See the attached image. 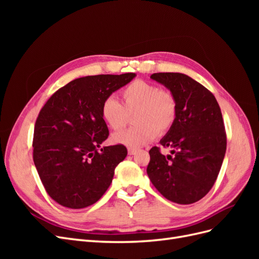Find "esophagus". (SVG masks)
<instances>
[{"instance_id": "34e87169", "label": "esophagus", "mask_w": 259, "mask_h": 259, "mask_svg": "<svg viewBox=\"0 0 259 259\" xmlns=\"http://www.w3.org/2000/svg\"><path fill=\"white\" fill-rule=\"evenodd\" d=\"M127 152H128V154H130V155H134V154H136V152H137V149H134V148H128V149H127Z\"/></svg>"}]
</instances>
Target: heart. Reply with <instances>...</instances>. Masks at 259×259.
Wrapping results in <instances>:
<instances>
[{
  "mask_svg": "<svg viewBox=\"0 0 259 259\" xmlns=\"http://www.w3.org/2000/svg\"><path fill=\"white\" fill-rule=\"evenodd\" d=\"M122 105L114 97H106L100 106V116L111 130L117 131L133 115L134 126L112 135L114 144L137 148L163 136L173 127L177 116V99L173 92L142 79L127 84L121 91Z\"/></svg>",
  "mask_w": 259,
  "mask_h": 259,
  "instance_id": "b5f03b06",
  "label": "heart"
}]
</instances>
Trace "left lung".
Instances as JSON below:
<instances>
[{
    "label": "left lung",
    "instance_id": "1",
    "mask_svg": "<svg viewBox=\"0 0 259 259\" xmlns=\"http://www.w3.org/2000/svg\"><path fill=\"white\" fill-rule=\"evenodd\" d=\"M151 79L173 92L178 110L173 127L160 142L171 149V155L152 147L147 174L164 198L191 204L211 189L225 158L227 136L221 108L213 94L186 74L159 72Z\"/></svg>",
    "mask_w": 259,
    "mask_h": 259
}]
</instances>
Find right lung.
I'll return each instance as SVG.
<instances>
[{"mask_svg": "<svg viewBox=\"0 0 259 259\" xmlns=\"http://www.w3.org/2000/svg\"><path fill=\"white\" fill-rule=\"evenodd\" d=\"M135 73L98 74L69 82L55 92L34 125L33 161L50 197L68 208L96 203L110 186L125 146L101 148L109 136L100 116L103 100Z\"/></svg>", "mask_w": 259, "mask_h": 259, "instance_id": "add662e5", "label": "right lung"}]
</instances>
